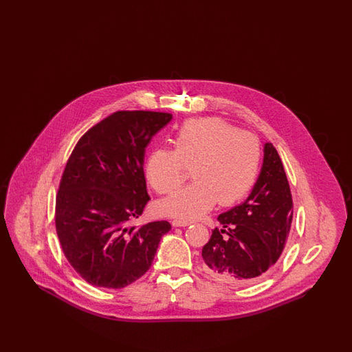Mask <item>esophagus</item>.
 <instances>
[{
  "label": "esophagus",
  "mask_w": 352,
  "mask_h": 352,
  "mask_svg": "<svg viewBox=\"0 0 352 352\" xmlns=\"http://www.w3.org/2000/svg\"><path fill=\"white\" fill-rule=\"evenodd\" d=\"M171 224H173V227H187V226L191 224V221L182 220V219H175V220L171 221Z\"/></svg>",
  "instance_id": "1"
}]
</instances>
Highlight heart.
<instances>
[{
    "mask_svg": "<svg viewBox=\"0 0 352 352\" xmlns=\"http://www.w3.org/2000/svg\"><path fill=\"white\" fill-rule=\"evenodd\" d=\"M261 146L256 135L240 132L218 118L184 122L174 137L173 149H154L145 174L158 194L175 191L192 170L194 182L157 204L168 218H201L219 201L230 206L243 199L257 179Z\"/></svg>",
    "mask_w": 352,
    "mask_h": 352,
    "instance_id": "b5f03b06",
    "label": "heart"
}]
</instances>
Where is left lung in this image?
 Wrapping results in <instances>:
<instances>
[{"label": "left lung", "mask_w": 352, "mask_h": 352, "mask_svg": "<svg viewBox=\"0 0 352 352\" xmlns=\"http://www.w3.org/2000/svg\"><path fill=\"white\" fill-rule=\"evenodd\" d=\"M201 250V268L228 285L251 284L272 268L284 251L293 220V201L281 158L264 144L258 178L248 198L218 217Z\"/></svg>", "instance_id": "left-lung-1"}]
</instances>
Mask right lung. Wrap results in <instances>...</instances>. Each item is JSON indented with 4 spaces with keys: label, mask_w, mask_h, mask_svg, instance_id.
<instances>
[{
    "label": "right lung",
    "mask_w": 352,
    "mask_h": 352,
    "mask_svg": "<svg viewBox=\"0 0 352 352\" xmlns=\"http://www.w3.org/2000/svg\"><path fill=\"white\" fill-rule=\"evenodd\" d=\"M170 113L120 111L79 140L65 168L55 207V226L71 267L88 284L121 289L151 267L168 221L138 227L151 199L144 160L151 138Z\"/></svg>",
    "instance_id": "obj_1"
}]
</instances>
